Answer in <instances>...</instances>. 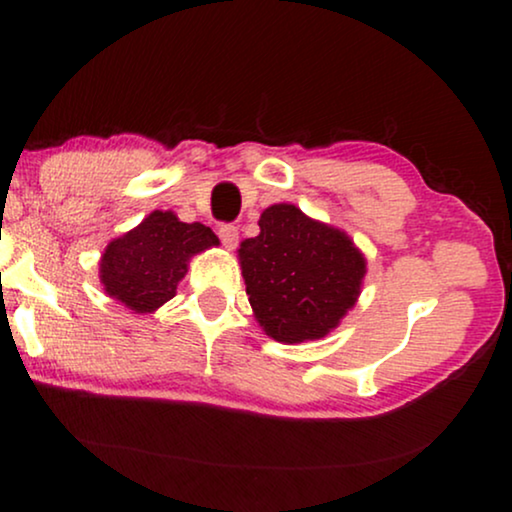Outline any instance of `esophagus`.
Segmentation results:
<instances>
[{"label":"esophagus","mask_w":512,"mask_h":512,"mask_svg":"<svg viewBox=\"0 0 512 512\" xmlns=\"http://www.w3.org/2000/svg\"><path fill=\"white\" fill-rule=\"evenodd\" d=\"M219 237H221L223 247L235 249L237 247V240H240V233H237L235 226H221L219 228Z\"/></svg>","instance_id":"34e87169"}]
</instances>
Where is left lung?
Wrapping results in <instances>:
<instances>
[{
  "instance_id": "left-lung-1",
  "label": "left lung",
  "mask_w": 512,
  "mask_h": 512,
  "mask_svg": "<svg viewBox=\"0 0 512 512\" xmlns=\"http://www.w3.org/2000/svg\"><path fill=\"white\" fill-rule=\"evenodd\" d=\"M258 228L237 249L258 326L284 345L326 338L361 296L363 251L289 202L263 209Z\"/></svg>"
}]
</instances>
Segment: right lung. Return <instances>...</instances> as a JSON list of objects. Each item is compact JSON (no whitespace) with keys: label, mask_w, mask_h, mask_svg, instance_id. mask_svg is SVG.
<instances>
[{"label":"right lung","mask_w":512,"mask_h":512,"mask_svg":"<svg viewBox=\"0 0 512 512\" xmlns=\"http://www.w3.org/2000/svg\"><path fill=\"white\" fill-rule=\"evenodd\" d=\"M212 247H219L212 228L198 221L184 223L172 209H156L107 244L100 258V284L132 314H151L174 298L191 258Z\"/></svg>","instance_id":"right-lung-1"}]
</instances>
